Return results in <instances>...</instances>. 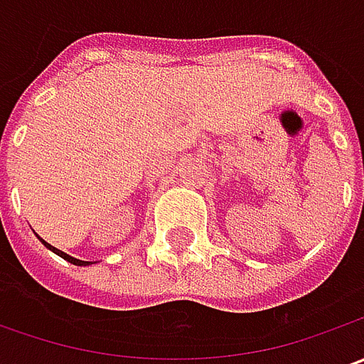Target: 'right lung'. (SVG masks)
<instances>
[{
	"instance_id": "add662e5",
	"label": "right lung",
	"mask_w": 364,
	"mask_h": 364,
	"mask_svg": "<svg viewBox=\"0 0 364 364\" xmlns=\"http://www.w3.org/2000/svg\"><path fill=\"white\" fill-rule=\"evenodd\" d=\"M40 241H42V239H40ZM42 243L46 245L50 251H54L56 255H60V257L66 259V261H68V263H73V265H89V263H91V261H80V259H77V257H70V255H66L64 251H60V249H56V247H52V245H48V243H46V241H42Z\"/></svg>"
}]
</instances>
